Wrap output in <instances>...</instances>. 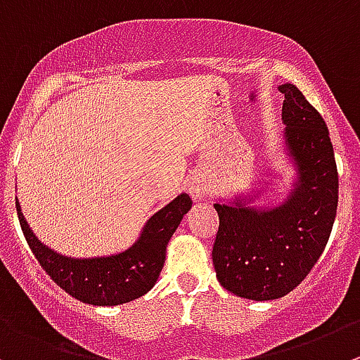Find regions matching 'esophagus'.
<instances>
[{"label":"esophagus","mask_w":360,"mask_h":360,"mask_svg":"<svg viewBox=\"0 0 360 360\" xmlns=\"http://www.w3.org/2000/svg\"><path fill=\"white\" fill-rule=\"evenodd\" d=\"M187 191H189L191 198L194 201H201L205 198V193H207V186L203 182H200V180H196V182L189 184V189Z\"/></svg>","instance_id":"1"}]
</instances>
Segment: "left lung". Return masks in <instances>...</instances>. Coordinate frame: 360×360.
<instances>
[{
    "label": "left lung",
    "instance_id": "8db88e82",
    "mask_svg": "<svg viewBox=\"0 0 360 360\" xmlns=\"http://www.w3.org/2000/svg\"><path fill=\"white\" fill-rule=\"evenodd\" d=\"M283 152L292 166V189L269 207L259 191L219 198L212 259L217 281L233 295L276 300L304 281L323 252L338 210V167L328 129L295 84H281Z\"/></svg>",
    "mask_w": 360,
    "mask_h": 360
}]
</instances>
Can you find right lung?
<instances>
[{
  "label": "right lung",
  "mask_w": 360,
  "mask_h": 360,
  "mask_svg": "<svg viewBox=\"0 0 360 360\" xmlns=\"http://www.w3.org/2000/svg\"><path fill=\"white\" fill-rule=\"evenodd\" d=\"M191 198L178 194L143 226L138 240L125 251L108 256L74 258L56 252L37 238L15 200L20 228L51 279L68 295L91 306H120L139 299L153 288L166 259V248L184 215L191 210Z\"/></svg>",
  "instance_id": "add662e5"
}]
</instances>
